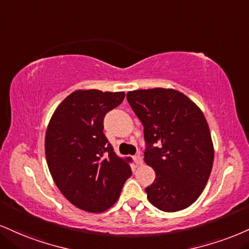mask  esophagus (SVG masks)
Returning a JSON list of instances; mask_svg holds the SVG:
<instances>
[{
    "label": "esophagus",
    "instance_id": "esophagus-1",
    "mask_svg": "<svg viewBox=\"0 0 249 249\" xmlns=\"http://www.w3.org/2000/svg\"><path fill=\"white\" fill-rule=\"evenodd\" d=\"M133 160H134V163H136L137 166H140V164H142V158L139 157V155H134Z\"/></svg>",
    "mask_w": 249,
    "mask_h": 249
}]
</instances>
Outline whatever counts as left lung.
Returning a JSON list of instances; mask_svg holds the SVG:
<instances>
[{"label": "left lung", "instance_id": "8db88e82", "mask_svg": "<svg viewBox=\"0 0 249 249\" xmlns=\"http://www.w3.org/2000/svg\"><path fill=\"white\" fill-rule=\"evenodd\" d=\"M127 102L143 125L145 162L157 178L145 189L159 210L175 212L202 194L213 164V143L200 109L174 89L128 91Z\"/></svg>", "mask_w": 249, "mask_h": 249}]
</instances>
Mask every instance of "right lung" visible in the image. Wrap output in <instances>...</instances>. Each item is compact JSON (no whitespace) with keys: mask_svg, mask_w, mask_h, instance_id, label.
<instances>
[{"mask_svg":"<svg viewBox=\"0 0 249 249\" xmlns=\"http://www.w3.org/2000/svg\"><path fill=\"white\" fill-rule=\"evenodd\" d=\"M124 97V91L76 90L59 104L49 123L45 154L50 173L62 195L81 210H107L132 174L103 133L104 117Z\"/></svg>","mask_w":249,"mask_h":249,"instance_id":"1","label":"right lung"}]
</instances>
